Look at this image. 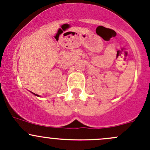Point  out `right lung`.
I'll return each mask as SVG.
<instances>
[{
    "label": "right lung",
    "mask_w": 150,
    "mask_h": 150,
    "mask_svg": "<svg viewBox=\"0 0 150 150\" xmlns=\"http://www.w3.org/2000/svg\"><path fill=\"white\" fill-rule=\"evenodd\" d=\"M34 94H35V93H34ZM36 95V96H38V94H35Z\"/></svg>",
    "instance_id": "add662e5"
}]
</instances>
